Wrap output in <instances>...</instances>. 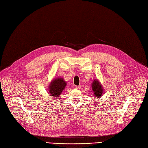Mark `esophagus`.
Wrapping results in <instances>:
<instances>
[{
	"instance_id": "1",
	"label": "esophagus",
	"mask_w": 148,
	"mask_h": 148,
	"mask_svg": "<svg viewBox=\"0 0 148 148\" xmlns=\"http://www.w3.org/2000/svg\"><path fill=\"white\" fill-rule=\"evenodd\" d=\"M75 89H80V86H75Z\"/></svg>"
}]
</instances>
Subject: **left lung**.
<instances>
[{"instance_id": "obj_1", "label": "left lung", "mask_w": 148, "mask_h": 148, "mask_svg": "<svg viewBox=\"0 0 148 148\" xmlns=\"http://www.w3.org/2000/svg\"><path fill=\"white\" fill-rule=\"evenodd\" d=\"M92 88L93 92L96 97L100 98L102 95L103 92V89L101 87V85L97 79H94L93 83H92Z\"/></svg>"}]
</instances>
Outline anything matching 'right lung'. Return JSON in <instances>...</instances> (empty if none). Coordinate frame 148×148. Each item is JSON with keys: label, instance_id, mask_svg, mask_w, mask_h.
<instances>
[{"label": "right lung", "instance_id": "right-lung-1", "mask_svg": "<svg viewBox=\"0 0 148 148\" xmlns=\"http://www.w3.org/2000/svg\"><path fill=\"white\" fill-rule=\"evenodd\" d=\"M66 85H67V83L63 78H57L53 79L48 87L49 94L53 96L52 97H59L65 89Z\"/></svg>", "mask_w": 148, "mask_h": 148}]
</instances>
